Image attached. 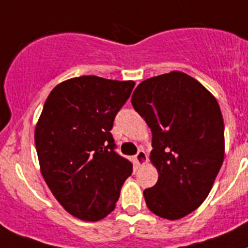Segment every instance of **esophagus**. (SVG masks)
<instances>
[{"instance_id":"1","label":"esophagus","mask_w":248,"mask_h":248,"mask_svg":"<svg viewBox=\"0 0 248 248\" xmlns=\"http://www.w3.org/2000/svg\"><path fill=\"white\" fill-rule=\"evenodd\" d=\"M135 161L139 166H142L147 163V154L143 151V150H140L139 153L135 156Z\"/></svg>"}]
</instances>
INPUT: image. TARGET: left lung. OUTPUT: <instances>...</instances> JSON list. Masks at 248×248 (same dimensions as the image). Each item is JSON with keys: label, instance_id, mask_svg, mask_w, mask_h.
I'll return each mask as SVG.
<instances>
[{"label": "left lung", "instance_id": "obj_1", "mask_svg": "<svg viewBox=\"0 0 248 248\" xmlns=\"http://www.w3.org/2000/svg\"><path fill=\"white\" fill-rule=\"evenodd\" d=\"M131 103L153 134L150 160L159 179L143 197L165 219L188 216L205 201L224 160V124L217 99L183 72L153 77Z\"/></svg>", "mask_w": 248, "mask_h": 248}]
</instances>
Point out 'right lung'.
<instances>
[{
	"label": "right lung",
	"instance_id": "1",
	"mask_svg": "<svg viewBox=\"0 0 248 248\" xmlns=\"http://www.w3.org/2000/svg\"><path fill=\"white\" fill-rule=\"evenodd\" d=\"M134 87V80L83 76L58 84L45 101L35 127L40 171L73 217H107L132 172V164L114 153L111 130Z\"/></svg>",
	"mask_w": 248,
	"mask_h": 248
}]
</instances>
